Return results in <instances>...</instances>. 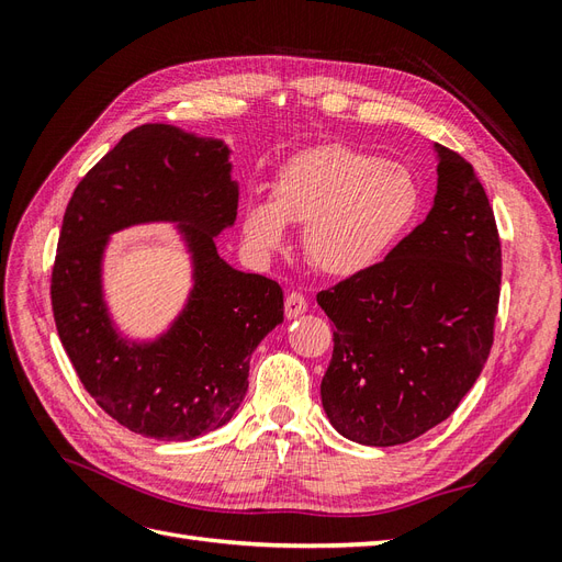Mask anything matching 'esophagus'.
Returning a JSON list of instances; mask_svg holds the SVG:
<instances>
[{
	"instance_id": "1",
	"label": "esophagus",
	"mask_w": 562,
	"mask_h": 562,
	"mask_svg": "<svg viewBox=\"0 0 562 562\" xmlns=\"http://www.w3.org/2000/svg\"><path fill=\"white\" fill-rule=\"evenodd\" d=\"M304 312H307V297H304V295L297 293V291L288 293V295H285V316H288V318H295V316H300V314H304Z\"/></svg>"
}]
</instances>
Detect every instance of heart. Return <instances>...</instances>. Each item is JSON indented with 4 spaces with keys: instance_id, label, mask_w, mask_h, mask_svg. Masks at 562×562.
Masks as SVG:
<instances>
[{
    "instance_id": "obj_1",
    "label": "heart",
    "mask_w": 562,
    "mask_h": 562,
    "mask_svg": "<svg viewBox=\"0 0 562 562\" xmlns=\"http://www.w3.org/2000/svg\"><path fill=\"white\" fill-rule=\"evenodd\" d=\"M422 201V184L407 166L328 143L279 168L271 203L246 206L244 234L269 252L285 244V225L304 227L310 262L333 277H353L380 265L405 239Z\"/></svg>"
}]
</instances>
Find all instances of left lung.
I'll return each mask as SVG.
<instances>
[{"instance_id":"obj_1","label":"left lung","mask_w":562,"mask_h":562,"mask_svg":"<svg viewBox=\"0 0 562 562\" xmlns=\"http://www.w3.org/2000/svg\"><path fill=\"white\" fill-rule=\"evenodd\" d=\"M438 149L434 206L386 258L316 293L335 323L321 401L361 446H401L448 419L495 339L502 241L471 164Z\"/></svg>"}]
</instances>
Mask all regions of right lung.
<instances>
[{
    "instance_id": "right-lung-1",
    "label": "right lung",
    "mask_w": 562,
    "mask_h": 562,
    "mask_svg": "<svg viewBox=\"0 0 562 562\" xmlns=\"http://www.w3.org/2000/svg\"><path fill=\"white\" fill-rule=\"evenodd\" d=\"M229 149L166 124L128 131L81 178L67 203L50 269V307L83 389L133 434L192 440L232 419L248 389L250 353L283 321L277 281L232 269L213 236L234 223L239 192ZM178 218L195 252V291L175 328L128 346L99 295L106 234Z\"/></svg>"
}]
</instances>
